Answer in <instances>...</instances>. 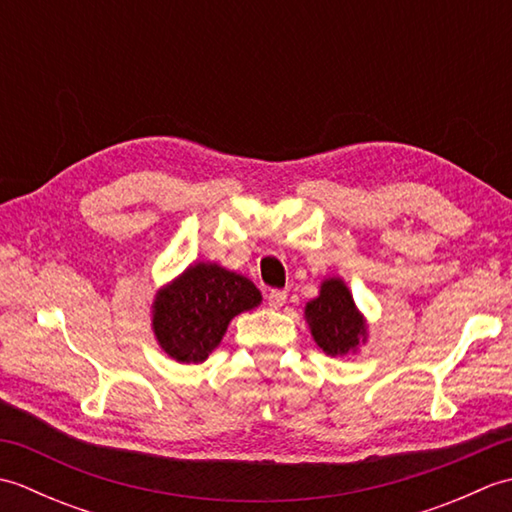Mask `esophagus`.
Returning <instances> with one entry per match:
<instances>
[{
  "instance_id": "34e87169",
  "label": "esophagus",
  "mask_w": 512,
  "mask_h": 512,
  "mask_svg": "<svg viewBox=\"0 0 512 512\" xmlns=\"http://www.w3.org/2000/svg\"><path fill=\"white\" fill-rule=\"evenodd\" d=\"M266 299H268V306L277 310V308H281V306H284V303H286V299H288V292H286V290H277V288H275V290H270V292H268V297H266Z\"/></svg>"
}]
</instances>
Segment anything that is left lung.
Segmentation results:
<instances>
[{"instance_id":"1","label":"left lung","mask_w":512,"mask_h":512,"mask_svg":"<svg viewBox=\"0 0 512 512\" xmlns=\"http://www.w3.org/2000/svg\"><path fill=\"white\" fill-rule=\"evenodd\" d=\"M306 317L314 341L330 356H343L356 350L365 336L363 317L356 312L350 290L341 279L323 281L321 295L306 306Z\"/></svg>"}]
</instances>
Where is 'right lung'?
I'll list each match as a JSON object with an SVG mask.
<instances>
[{"instance_id":"1","label":"right lung","mask_w":512,"mask_h":512,"mask_svg":"<svg viewBox=\"0 0 512 512\" xmlns=\"http://www.w3.org/2000/svg\"><path fill=\"white\" fill-rule=\"evenodd\" d=\"M262 295L253 281L215 264H198L162 290L154 303V332L171 358L202 363L235 314L255 308Z\"/></svg>"}]
</instances>
